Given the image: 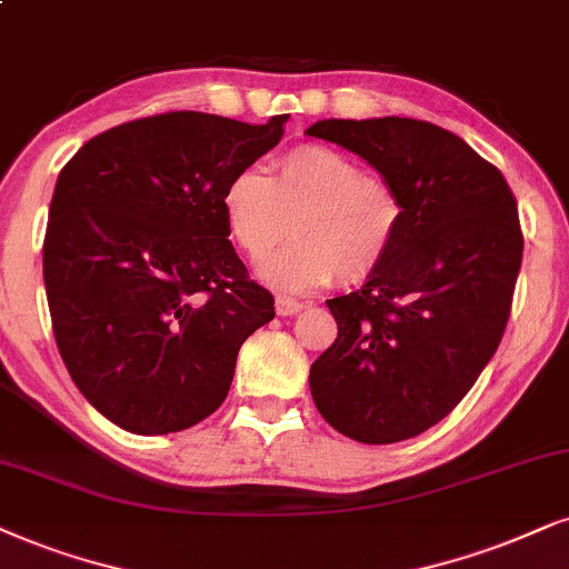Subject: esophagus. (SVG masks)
<instances>
[{
	"label": "esophagus",
	"mask_w": 569,
	"mask_h": 569,
	"mask_svg": "<svg viewBox=\"0 0 569 569\" xmlns=\"http://www.w3.org/2000/svg\"><path fill=\"white\" fill-rule=\"evenodd\" d=\"M305 309V305L297 299H289V297H278L276 299V312L280 315V318H291V315H297Z\"/></svg>",
	"instance_id": "1"
}]
</instances>
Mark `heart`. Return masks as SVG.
Here are the masks:
<instances>
[{
  "label": "heart",
  "instance_id": "b5f03b06",
  "mask_svg": "<svg viewBox=\"0 0 569 569\" xmlns=\"http://www.w3.org/2000/svg\"><path fill=\"white\" fill-rule=\"evenodd\" d=\"M228 231L243 254L260 260L293 231V241L260 264V276L283 291H301L338 278L372 276L405 222L397 186L370 176L351 157L320 143L293 149L272 178L239 170L222 191Z\"/></svg>",
  "mask_w": 569,
  "mask_h": 569
}]
</instances>
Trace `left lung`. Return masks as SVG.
<instances>
[{"mask_svg": "<svg viewBox=\"0 0 569 569\" xmlns=\"http://www.w3.org/2000/svg\"><path fill=\"white\" fill-rule=\"evenodd\" d=\"M307 136L359 154L405 199L383 264L326 301L338 338L309 391L338 433L405 441L443 420L499 349L522 262L517 201L470 143L426 120L330 118Z\"/></svg>", "mask_w": 569, "mask_h": 569, "instance_id": "1", "label": "left lung"}]
</instances>
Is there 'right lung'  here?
Returning a JSON list of instances; mask_svg holds the SVG:
<instances>
[{
    "label": "right lung",
    "instance_id": "1",
    "mask_svg": "<svg viewBox=\"0 0 569 569\" xmlns=\"http://www.w3.org/2000/svg\"><path fill=\"white\" fill-rule=\"evenodd\" d=\"M286 120L164 112L93 136L60 170L44 236L54 341L78 391L128 433L210 417L241 343L276 318L228 241L222 191Z\"/></svg>",
    "mask_w": 569,
    "mask_h": 569
}]
</instances>
